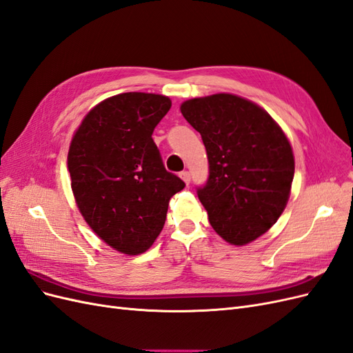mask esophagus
<instances>
[{"label":"esophagus","instance_id":"obj_1","mask_svg":"<svg viewBox=\"0 0 353 353\" xmlns=\"http://www.w3.org/2000/svg\"><path fill=\"white\" fill-rule=\"evenodd\" d=\"M179 176H181V179H183V181H184V183H185V184H190V179H191V175H190V172H188V170H183V172H181V174H179Z\"/></svg>","mask_w":353,"mask_h":353}]
</instances>
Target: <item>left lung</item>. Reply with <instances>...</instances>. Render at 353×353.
<instances>
[{
    "mask_svg": "<svg viewBox=\"0 0 353 353\" xmlns=\"http://www.w3.org/2000/svg\"><path fill=\"white\" fill-rule=\"evenodd\" d=\"M200 132L209 160L208 183L197 196L219 236L244 245L281 216L294 175L290 141L258 104L234 94H213L181 104Z\"/></svg>",
    "mask_w": 353,
    "mask_h": 353,
    "instance_id": "8db88e82",
    "label": "left lung"
}]
</instances>
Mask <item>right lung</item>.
<instances>
[{
    "instance_id": "right-lung-1",
    "label": "right lung",
    "mask_w": 353,
    "mask_h": 353,
    "mask_svg": "<svg viewBox=\"0 0 353 353\" xmlns=\"http://www.w3.org/2000/svg\"><path fill=\"white\" fill-rule=\"evenodd\" d=\"M169 97L123 92L83 117L68 154L72 191L91 230L114 250L140 254L162 231L169 200L185 187L168 172L152 134Z\"/></svg>"
}]
</instances>
